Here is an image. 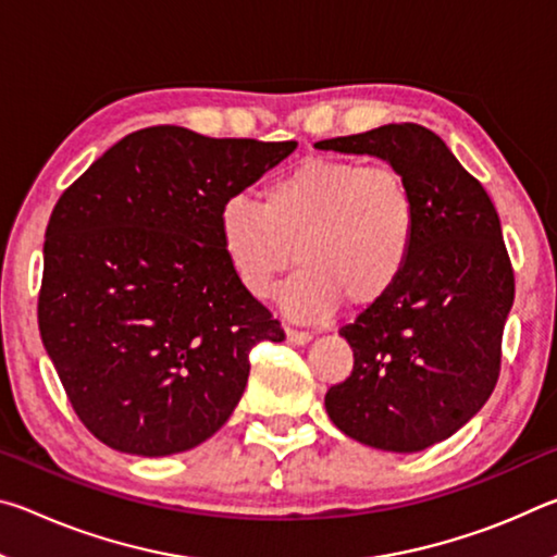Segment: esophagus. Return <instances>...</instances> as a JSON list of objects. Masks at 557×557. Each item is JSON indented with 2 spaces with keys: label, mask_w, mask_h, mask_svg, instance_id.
Masks as SVG:
<instances>
[{
  "label": "esophagus",
  "mask_w": 557,
  "mask_h": 557,
  "mask_svg": "<svg viewBox=\"0 0 557 557\" xmlns=\"http://www.w3.org/2000/svg\"><path fill=\"white\" fill-rule=\"evenodd\" d=\"M309 338H312V334H309V332H299V329H289L287 326V342L289 344L305 346V344H309Z\"/></svg>",
  "instance_id": "1"
}]
</instances>
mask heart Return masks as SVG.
<instances>
[{
  "label": "heart",
  "mask_w": 557,
  "mask_h": 557,
  "mask_svg": "<svg viewBox=\"0 0 557 557\" xmlns=\"http://www.w3.org/2000/svg\"><path fill=\"white\" fill-rule=\"evenodd\" d=\"M418 225V199L398 169L309 157L270 182L260 203L225 199L219 240L235 280L260 299L297 260L282 307L322 319L344 301L358 312L381 305L410 268Z\"/></svg>",
  "instance_id": "heart-1"
}]
</instances>
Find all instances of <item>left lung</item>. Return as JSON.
Here are the masks:
<instances>
[{
    "label": "left lung",
    "instance_id": "left-lung-1",
    "mask_svg": "<svg viewBox=\"0 0 557 557\" xmlns=\"http://www.w3.org/2000/svg\"><path fill=\"white\" fill-rule=\"evenodd\" d=\"M317 147L385 159L418 199L410 268L381 305L342 326L354 371L326 391L324 405L334 425L361 445L420 451L467 425L502 371L516 282L498 213L449 147L414 122Z\"/></svg>",
    "mask_w": 557,
    "mask_h": 557
}]
</instances>
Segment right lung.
<instances>
[{
	"label": "right lung",
	"instance_id": "1",
	"mask_svg": "<svg viewBox=\"0 0 557 557\" xmlns=\"http://www.w3.org/2000/svg\"><path fill=\"white\" fill-rule=\"evenodd\" d=\"M295 147L157 125L63 191L46 228L39 332L102 445L139 457L201 445L238 405L252 348L285 338L235 280L219 211Z\"/></svg>",
	"mask_w": 557,
	"mask_h": 557
}]
</instances>
